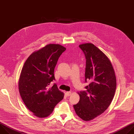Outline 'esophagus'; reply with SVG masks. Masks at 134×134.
Listing matches in <instances>:
<instances>
[{
  "label": "esophagus",
  "mask_w": 134,
  "mask_h": 134,
  "mask_svg": "<svg viewBox=\"0 0 134 134\" xmlns=\"http://www.w3.org/2000/svg\"><path fill=\"white\" fill-rule=\"evenodd\" d=\"M71 92H66V95H67V96H70V95H71Z\"/></svg>",
  "instance_id": "34e87169"
}]
</instances>
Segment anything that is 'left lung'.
Returning <instances> with one entry per match:
<instances>
[{
  "mask_svg": "<svg viewBox=\"0 0 134 134\" xmlns=\"http://www.w3.org/2000/svg\"><path fill=\"white\" fill-rule=\"evenodd\" d=\"M86 59L85 82L90 84L86 91L78 93L80 99L74 105L76 114L84 121H90L103 113L111 104L116 92L115 72L108 57L91 43L79 46Z\"/></svg>",
  "mask_w": 134,
  "mask_h": 134,
  "instance_id": "8db88e82",
  "label": "left lung"
}]
</instances>
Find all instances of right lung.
<instances>
[{"instance_id": "add662e5", "label": "right lung", "mask_w": 134, "mask_h": 134, "mask_svg": "<svg viewBox=\"0 0 134 134\" xmlns=\"http://www.w3.org/2000/svg\"><path fill=\"white\" fill-rule=\"evenodd\" d=\"M66 50L59 44H48L32 53L25 61L18 81L22 99L34 115L46 118L62 101L64 93L57 85L50 87L55 79L54 70L60 55Z\"/></svg>"}]
</instances>
